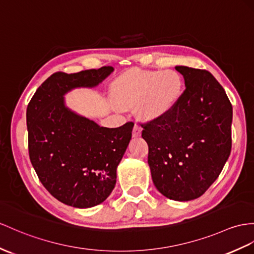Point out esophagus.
I'll return each instance as SVG.
<instances>
[{"mask_svg": "<svg viewBox=\"0 0 254 254\" xmlns=\"http://www.w3.org/2000/svg\"><path fill=\"white\" fill-rule=\"evenodd\" d=\"M141 131H142V128H141L139 125H137V124H135L133 129H132V137H133V138L140 137V135H141Z\"/></svg>", "mask_w": 254, "mask_h": 254, "instance_id": "obj_1", "label": "esophagus"}]
</instances>
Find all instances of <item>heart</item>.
Listing matches in <instances>:
<instances>
[{
    "label": "heart",
    "mask_w": 254,
    "mask_h": 254,
    "mask_svg": "<svg viewBox=\"0 0 254 254\" xmlns=\"http://www.w3.org/2000/svg\"><path fill=\"white\" fill-rule=\"evenodd\" d=\"M184 80L175 70L132 69L115 79L112 95L123 107L138 104L144 121H157L170 114L181 100Z\"/></svg>",
    "instance_id": "b5f03b06"
}]
</instances>
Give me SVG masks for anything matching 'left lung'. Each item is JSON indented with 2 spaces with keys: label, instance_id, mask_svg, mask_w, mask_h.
I'll use <instances>...</instances> for the list:
<instances>
[{
  "label": "left lung",
  "instance_id": "8db88e82",
  "mask_svg": "<svg viewBox=\"0 0 254 254\" xmlns=\"http://www.w3.org/2000/svg\"><path fill=\"white\" fill-rule=\"evenodd\" d=\"M187 88L170 114L142 124L156 189L178 201L200 197L221 174L232 148L233 108L206 70L176 66Z\"/></svg>",
  "mask_w": 254,
  "mask_h": 254
}]
</instances>
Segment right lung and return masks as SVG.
Listing matches in <instances>:
<instances>
[{
	"label": "right lung",
	"mask_w": 254,
	"mask_h": 254,
	"mask_svg": "<svg viewBox=\"0 0 254 254\" xmlns=\"http://www.w3.org/2000/svg\"><path fill=\"white\" fill-rule=\"evenodd\" d=\"M113 71V66H102L73 74L54 73L28 104L31 164L44 188L67 206L90 208L108 198L131 139L132 122L119 128L100 127L64 104L66 92L96 87Z\"/></svg>",
	"instance_id": "add662e5"
}]
</instances>
